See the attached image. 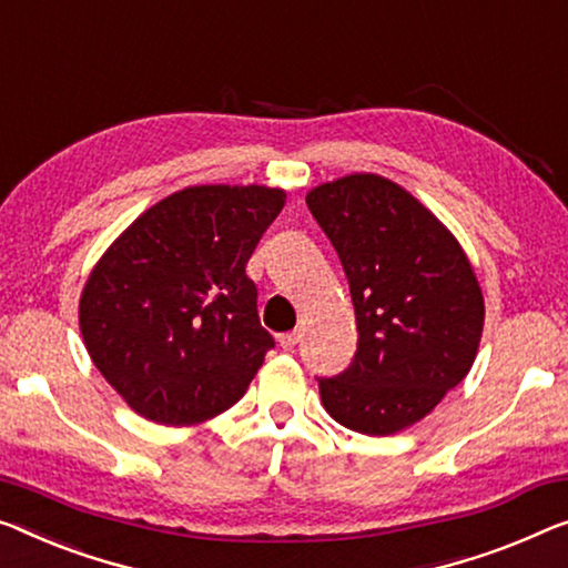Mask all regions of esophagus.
Wrapping results in <instances>:
<instances>
[{
    "mask_svg": "<svg viewBox=\"0 0 568 568\" xmlns=\"http://www.w3.org/2000/svg\"><path fill=\"white\" fill-rule=\"evenodd\" d=\"M277 342H281V346H283L285 352H291L293 346L301 342V334H298V332H287V334H281V336H277Z\"/></svg>",
    "mask_w": 568,
    "mask_h": 568,
    "instance_id": "obj_1",
    "label": "esophagus"
}]
</instances>
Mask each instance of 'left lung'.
<instances>
[{
  "label": "left lung",
  "mask_w": 568,
  "mask_h": 568,
  "mask_svg": "<svg viewBox=\"0 0 568 568\" xmlns=\"http://www.w3.org/2000/svg\"><path fill=\"white\" fill-rule=\"evenodd\" d=\"M306 203L342 260L359 332L352 365L318 377L321 400L342 426L390 436L467 377L485 324L479 283L452 232L387 178H338Z\"/></svg>",
  "instance_id": "8db88e82"
}]
</instances>
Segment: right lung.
<instances>
[{
    "label": "right lung",
    "instance_id": "add662e5",
    "mask_svg": "<svg viewBox=\"0 0 568 568\" xmlns=\"http://www.w3.org/2000/svg\"><path fill=\"white\" fill-rule=\"evenodd\" d=\"M283 206L265 185H193L134 219L91 270L83 342L140 416L193 426L247 393L275 338L244 267Z\"/></svg>",
    "mask_w": 568,
    "mask_h": 568
}]
</instances>
